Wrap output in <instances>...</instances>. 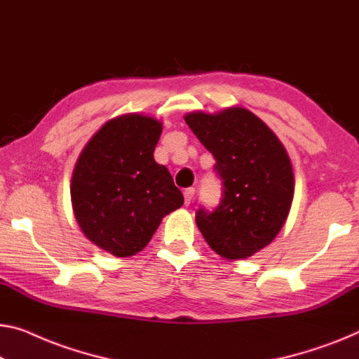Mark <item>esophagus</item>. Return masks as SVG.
Wrapping results in <instances>:
<instances>
[{
	"mask_svg": "<svg viewBox=\"0 0 359 359\" xmlns=\"http://www.w3.org/2000/svg\"><path fill=\"white\" fill-rule=\"evenodd\" d=\"M194 196H195V189H194V187H190V189H185L184 198H185V205H187V206L190 205L191 200H194Z\"/></svg>",
	"mask_w": 359,
	"mask_h": 359,
	"instance_id": "obj_1",
	"label": "esophagus"
}]
</instances>
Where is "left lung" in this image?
Segmentation results:
<instances>
[{"label":"left lung","mask_w":359,"mask_h":359,"mask_svg":"<svg viewBox=\"0 0 359 359\" xmlns=\"http://www.w3.org/2000/svg\"><path fill=\"white\" fill-rule=\"evenodd\" d=\"M222 179L216 210L200 208L195 221L206 243L224 259L248 258L269 245L293 200V169L287 149L258 116L245 108L185 116Z\"/></svg>","instance_id":"8db88e82"}]
</instances>
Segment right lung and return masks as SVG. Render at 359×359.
Wrapping results in <instances>:
<instances>
[{
  "instance_id": "right-lung-1",
  "label": "right lung",
  "mask_w": 359,
  "mask_h": 359,
  "mask_svg": "<svg viewBox=\"0 0 359 359\" xmlns=\"http://www.w3.org/2000/svg\"><path fill=\"white\" fill-rule=\"evenodd\" d=\"M163 124L124 114L106 122L80 153L71 180L79 227L117 258L147 247L168 216L184 205L165 165L154 161Z\"/></svg>"
}]
</instances>
